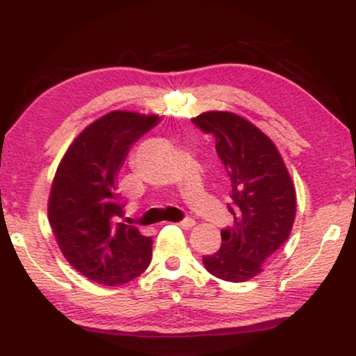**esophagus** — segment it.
I'll return each mask as SVG.
<instances>
[{"label":"esophagus","instance_id":"obj_1","mask_svg":"<svg viewBox=\"0 0 356 356\" xmlns=\"http://www.w3.org/2000/svg\"><path fill=\"white\" fill-rule=\"evenodd\" d=\"M179 226L182 227V229H192V227L195 226V220L194 219H184V220H181V222H179Z\"/></svg>","mask_w":356,"mask_h":356}]
</instances>
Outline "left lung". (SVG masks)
I'll use <instances>...</instances> for the list:
<instances>
[{
	"label": "left lung",
	"instance_id": "8db88e82",
	"mask_svg": "<svg viewBox=\"0 0 356 356\" xmlns=\"http://www.w3.org/2000/svg\"><path fill=\"white\" fill-rule=\"evenodd\" d=\"M192 122L214 137L231 179L234 216V226L220 231L219 251L202 256V263L219 280L249 281L289 238L296 216L295 184L275 142L248 118L209 110Z\"/></svg>",
	"mask_w": 356,
	"mask_h": 356
}]
</instances>
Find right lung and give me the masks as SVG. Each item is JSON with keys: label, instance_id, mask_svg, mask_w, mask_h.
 Returning a JSON list of instances; mask_svg holds the SVG:
<instances>
[{"label": "right lung", "instance_id": "right-lung-1", "mask_svg": "<svg viewBox=\"0 0 356 356\" xmlns=\"http://www.w3.org/2000/svg\"><path fill=\"white\" fill-rule=\"evenodd\" d=\"M159 120L129 110L105 113L81 130L56 167L48 220L65 259L95 283L125 284L150 264L152 238L115 224V179L130 145Z\"/></svg>", "mask_w": 356, "mask_h": 356}]
</instances>
